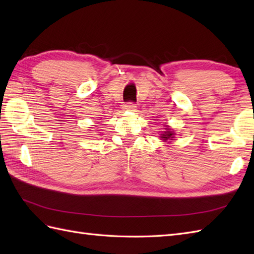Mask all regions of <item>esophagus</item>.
I'll use <instances>...</instances> for the list:
<instances>
[{
  "label": "esophagus",
  "mask_w": 254,
  "mask_h": 254,
  "mask_svg": "<svg viewBox=\"0 0 254 254\" xmlns=\"http://www.w3.org/2000/svg\"><path fill=\"white\" fill-rule=\"evenodd\" d=\"M124 109L127 111H135L136 109V105L134 104V102H127L126 105H124Z\"/></svg>",
  "instance_id": "obj_1"
}]
</instances>
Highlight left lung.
<instances>
[{"label": "left lung", "mask_w": 254, "mask_h": 254, "mask_svg": "<svg viewBox=\"0 0 254 254\" xmlns=\"http://www.w3.org/2000/svg\"><path fill=\"white\" fill-rule=\"evenodd\" d=\"M176 133L174 130H171V128L167 126L165 127V131H163V134H160V138L163 139L164 142H168V141H172V139L175 138Z\"/></svg>", "instance_id": "8db88e82"}]
</instances>
